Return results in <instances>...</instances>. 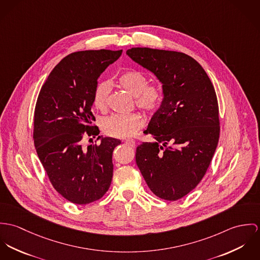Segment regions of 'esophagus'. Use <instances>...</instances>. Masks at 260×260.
Returning <instances> with one entry per match:
<instances>
[{
  "instance_id": "obj_1",
  "label": "esophagus",
  "mask_w": 260,
  "mask_h": 260,
  "mask_svg": "<svg viewBox=\"0 0 260 260\" xmlns=\"http://www.w3.org/2000/svg\"><path fill=\"white\" fill-rule=\"evenodd\" d=\"M124 143L126 144H128L129 146H135V145H136V141H134V140H125Z\"/></svg>"
}]
</instances>
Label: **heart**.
I'll return each mask as SVG.
<instances>
[{
  "label": "heart",
  "mask_w": 260,
  "mask_h": 260,
  "mask_svg": "<svg viewBox=\"0 0 260 260\" xmlns=\"http://www.w3.org/2000/svg\"><path fill=\"white\" fill-rule=\"evenodd\" d=\"M119 87L124 88L136 99V105L146 114H153L160 106L162 91L155 85H148L147 78L138 71L122 73L117 78ZM111 91V83L103 81L96 85L93 91L92 102L94 107L101 112L107 111L108 98ZM144 124L140 114L113 115L102 121L103 132L114 138H129L134 136Z\"/></svg>",
  "instance_id": "1"
}]
</instances>
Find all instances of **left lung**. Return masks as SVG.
I'll use <instances>...</instances> for the list:
<instances>
[{
	"instance_id": "8db88e82",
	"label": "left lung",
	"mask_w": 260,
	"mask_h": 260,
	"mask_svg": "<svg viewBox=\"0 0 260 260\" xmlns=\"http://www.w3.org/2000/svg\"><path fill=\"white\" fill-rule=\"evenodd\" d=\"M126 55L162 84L164 100L137 147L136 161L149 189L166 201L190 192L206 173L218 144V103L202 66L178 52L132 48Z\"/></svg>"
}]
</instances>
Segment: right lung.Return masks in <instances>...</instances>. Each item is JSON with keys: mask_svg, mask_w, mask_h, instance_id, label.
Instances as JSON below:
<instances>
[{"mask_svg": "<svg viewBox=\"0 0 260 260\" xmlns=\"http://www.w3.org/2000/svg\"><path fill=\"white\" fill-rule=\"evenodd\" d=\"M122 51H81L62 58L40 90L34 115V144L58 193L76 204L102 199L113 179V151L119 140L98 137L84 145V136H98L93 124V91L101 74Z\"/></svg>", "mask_w": 260, "mask_h": 260, "instance_id": "1", "label": "right lung"}]
</instances>
